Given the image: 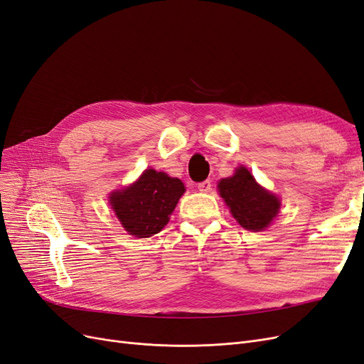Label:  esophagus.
<instances>
[{"mask_svg": "<svg viewBox=\"0 0 364 364\" xmlns=\"http://www.w3.org/2000/svg\"><path fill=\"white\" fill-rule=\"evenodd\" d=\"M197 188H198V191H201V193H209L212 190V182L210 181H203L200 183H197Z\"/></svg>", "mask_w": 364, "mask_h": 364, "instance_id": "1", "label": "esophagus"}]
</instances>
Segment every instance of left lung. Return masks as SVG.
I'll use <instances>...</instances> for the list:
<instances>
[{
	"label": "left lung",
	"instance_id": "left-lung-1",
	"mask_svg": "<svg viewBox=\"0 0 364 364\" xmlns=\"http://www.w3.org/2000/svg\"><path fill=\"white\" fill-rule=\"evenodd\" d=\"M218 188L232 216L246 230H264L279 212L278 197L259 186L245 167H239L231 178L223 179Z\"/></svg>",
	"mask_w": 364,
	"mask_h": 364
}]
</instances>
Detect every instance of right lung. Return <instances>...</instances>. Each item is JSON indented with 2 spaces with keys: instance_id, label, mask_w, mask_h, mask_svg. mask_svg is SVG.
Here are the masks:
<instances>
[{
  "instance_id": "add662e5",
  "label": "right lung",
  "mask_w": 364,
  "mask_h": 364,
  "mask_svg": "<svg viewBox=\"0 0 364 364\" xmlns=\"http://www.w3.org/2000/svg\"><path fill=\"white\" fill-rule=\"evenodd\" d=\"M183 193L182 181L149 168L127 190L113 193L110 203L129 235L151 237L168 223V216Z\"/></svg>"
}]
</instances>
